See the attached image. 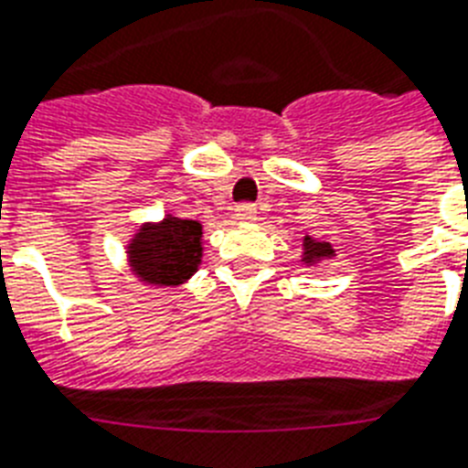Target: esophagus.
I'll return each mask as SVG.
<instances>
[{"label":"esophagus","instance_id":"obj_1","mask_svg":"<svg viewBox=\"0 0 468 468\" xmlns=\"http://www.w3.org/2000/svg\"><path fill=\"white\" fill-rule=\"evenodd\" d=\"M234 217H237L239 222H256V207L249 203L239 205L237 210H234Z\"/></svg>","mask_w":468,"mask_h":468}]
</instances>
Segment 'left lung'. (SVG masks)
I'll return each mask as SVG.
<instances>
[{
    "instance_id": "left-lung-1",
    "label": "left lung",
    "mask_w": 468,
    "mask_h": 468,
    "mask_svg": "<svg viewBox=\"0 0 468 468\" xmlns=\"http://www.w3.org/2000/svg\"><path fill=\"white\" fill-rule=\"evenodd\" d=\"M334 258L335 249L331 241H321V239L312 237V234H304V239H302V253H299V263H302V268L324 272Z\"/></svg>"
}]
</instances>
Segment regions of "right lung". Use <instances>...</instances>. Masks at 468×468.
<instances>
[{"mask_svg":"<svg viewBox=\"0 0 468 468\" xmlns=\"http://www.w3.org/2000/svg\"><path fill=\"white\" fill-rule=\"evenodd\" d=\"M128 268L144 287H183L203 265V224L166 212L142 222L125 241Z\"/></svg>","mask_w":468,"mask_h":468,"instance_id":"obj_1","label":"right lung"}]
</instances>
